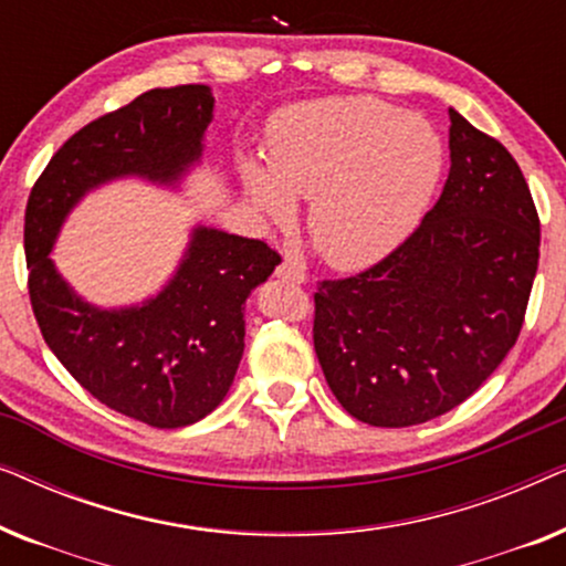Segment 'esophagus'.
<instances>
[{
  "label": "esophagus",
  "instance_id": "obj_1",
  "mask_svg": "<svg viewBox=\"0 0 566 566\" xmlns=\"http://www.w3.org/2000/svg\"><path fill=\"white\" fill-rule=\"evenodd\" d=\"M275 275L283 277V281H291V283H304L306 281L304 268L293 265V262H281V265L275 268Z\"/></svg>",
  "mask_w": 566,
  "mask_h": 566
}]
</instances>
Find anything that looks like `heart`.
<instances>
[{
	"label": "heart",
	"mask_w": 566,
	"mask_h": 566,
	"mask_svg": "<svg viewBox=\"0 0 566 566\" xmlns=\"http://www.w3.org/2000/svg\"><path fill=\"white\" fill-rule=\"evenodd\" d=\"M430 120L378 97H327L273 120L268 164L242 161L252 203L285 221L308 198L306 227L335 268L368 265L417 227L443 175Z\"/></svg>",
	"instance_id": "b5f03b06"
}]
</instances>
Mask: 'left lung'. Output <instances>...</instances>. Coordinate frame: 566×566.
I'll return each mask as SVG.
<instances>
[{"label": "left lung", "instance_id": "1", "mask_svg": "<svg viewBox=\"0 0 566 566\" xmlns=\"http://www.w3.org/2000/svg\"><path fill=\"white\" fill-rule=\"evenodd\" d=\"M451 172L397 250L319 281L314 350L347 415L409 428L467 401L513 350L538 270L541 223L505 146L453 111Z\"/></svg>", "mask_w": 566, "mask_h": 566}]
</instances>
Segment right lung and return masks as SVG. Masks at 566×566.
Returning a JSON list of instances; mask_svg holds the SVG:
<instances>
[{"label": "right lung", "instance_id": "right-lung-1", "mask_svg": "<svg viewBox=\"0 0 566 566\" xmlns=\"http://www.w3.org/2000/svg\"><path fill=\"white\" fill-rule=\"evenodd\" d=\"M211 120L206 84L144 92L76 130L25 208L28 291L45 345L105 407L161 430L203 420L227 397L244 353V301L281 254L260 239L198 227L172 281L128 308L82 301L49 254L84 192L128 175L180 180L203 154Z\"/></svg>", "mask_w": 566, "mask_h": 566}]
</instances>
